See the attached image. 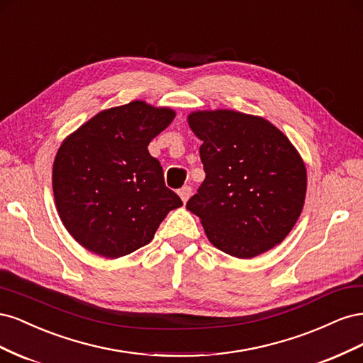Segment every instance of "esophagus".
<instances>
[{
	"label": "esophagus",
	"instance_id": "esophagus-1",
	"mask_svg": "<svg viewBox=\"0 0 363 363\" xmlns=\"http://www.w3.org/2000/svg\"><path fill=\"white\" fill-rule=\"evenodd\" d=\"M179 195H180L182 201H183V203H186V201H188V200L191 199V195H192V188H191V186H183V188L179 191Z\"/></svg>",
	"mask_w": 363,
	"mask_h": 363
}]
</instances>
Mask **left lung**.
<instances>
[{"instance_id":"left-lung-1","label":"left lung","mask_w":363,"mask_h":363,"mask_svg":"<svg viewBox=\"0 0 363 363\" xmlns=\"http://www.w3.org/2000/svg\"><path fill=\"white\" fill-rule=\"evenodd\" d=\"M188 124L203 140L206 179L186 208L211 244L251 259L280 244L301 215L307 172L288 136L262 116L196 111Z\"/></svg>"}]
</instances>
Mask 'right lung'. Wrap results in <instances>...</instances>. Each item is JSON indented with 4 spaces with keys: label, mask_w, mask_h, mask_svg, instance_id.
I'll list each match as a JSON object with an SVG mask.
<instances>
[{
    "label": "right lung",
    "mask_w": 363,
    "mask_h": 363,
    "mask_svg": "<svg viewBox=\"0 0 363 363\" xmlns=\"http://www.w3.org/2000/svg\"><path fill=\"white\" fill-rule=\"evenodd\" d=\"M174 118L169 107L135 100L101 111L63 139L52 163L54 201L82 247L106 259L127 256L183 206L148 152Z\"/></svg>",
    "instance_id": "obj_1"
}]
</instances>
